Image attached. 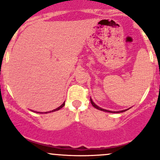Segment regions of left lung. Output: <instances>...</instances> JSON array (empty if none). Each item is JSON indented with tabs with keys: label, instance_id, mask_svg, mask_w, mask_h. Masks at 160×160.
Returning a JSON list of instances; mask_svg holds the SVG:
<instances>
[{
	"label": "left lung",
	"instance_id": "1",
	"mask_svg": "<svg viewBox=\"0 0 160 160\" xmlns=\"http://www.w3.org/2000/svg\"><path fill=\"white\" fill-rule=\"evenodd\" d=\"M90 103H91V104H92V105H93V107H94L95 108L98 109V110H100V111H106V112H111V113H120V112H124V111H125L128 110V109H126V110H123V111H116V112H115V111H108V110H105V109H103V108H101L98 107V105H96V104H95L94 103H93V101H92V99H91V98H90Z\"/></svg>",
	"mask_w": 160,
	"mask_h": 160
}]
</instances>
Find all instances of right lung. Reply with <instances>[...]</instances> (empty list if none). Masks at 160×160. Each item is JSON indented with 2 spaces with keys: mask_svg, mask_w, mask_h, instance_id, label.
Returning <instances> with one entry per match:
<instances>
[{
  "mask_svg": "<svg viewBox=\"0 0 160 160\" xmlns=\"http://www.w3.org/2000/svg\"><path fill=\"white\" fill-rule=\"evenodd\" d=\"M64 105H65V102H63V104H62V105H60V106H59V108H57L54 109V110H52V111H48V112H44V113H46H46H49V112H53V111H58V110H59V109H61V108H62V107H63V106H64Z\"/></svg>",
  "mask_w": 160,
  "mask_h": 160,
  "instance_id": "obj_1",
  "label": "right lung"
}]
</instances>
